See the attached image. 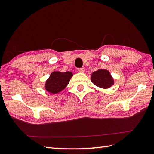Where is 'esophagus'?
Returning <instances> with one entry per match:
<instances>
[{
    "instance_id": "esophagus-1",
    "label": "esophagus",
    "mask_w": 154,
    "mask_h": 154,
    "mask_svg": "<svg viewBox=\"0 0 154 154\" xmlns=\"http://www.w3.org/2000/svg\"><path fill=\"white\" fill-rule=\"evenodd\" d=\"M78 71H79V72H81V73H83V72L85 71V69L83 67H81V68H78Z\"/></svg>"
}]
</instances>
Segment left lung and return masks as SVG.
Segmentation results:
<instances>
[{"instance_id":"1","label":"left lung","mask_w":154,"mask_h":154,"mask_svg":"<svg viewBox=\"0 0 154 154\" xmlns=\"http://www.w3.org/2000/svg\"><path fill=\"white\" fill-rule=\"evenodd\" d=\"M91 81L95 85L103 89L109 88L114 84L113 78L110 72L106 69H99L94 71L91 77Z\"/></svg>"}]
</instances>
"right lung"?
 Returning <instances> with one entry per match:
<instances>
[{
    "label": "right lung",
    "mask_w": 154,
    "mask_h": 154,
    "mask_svg": "<svg viewBox=\"0 0 154 154\" xmlns=\"http://www.w3.org/2000/svg\"><path fill=\"white\" fill-rule=\"evenodd\" d=\"M72 76L73 74L70 71L63 72V73L54 71L51 73L50 78L45 83V89L48 92L53 94L60 92L67 85Z\"/></svg>",
    "instance_id": "1"
}]
</instances>
